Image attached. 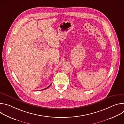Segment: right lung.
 I'll list each match as a JSON object with an SVG mask.
<instances>
[{
	"label": "right lung",
	"instance_id": "1",
	"mask_svg": "<svg viewBox=\"0 0 124 124\" xmlns=\"http://www.w3.org/2000/svg\"><path fill=\"white\" fill-rule=\"evenodd\" d=\"M50 85H51V84H50V85L49 86H48L47 87H46V88H45V89H43V90H45V89H47V88H48L49 86H50Z\"/></svg>",
	"mask_w": 124,
	"mask_h": 124
}]
</instances>
